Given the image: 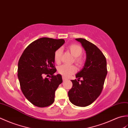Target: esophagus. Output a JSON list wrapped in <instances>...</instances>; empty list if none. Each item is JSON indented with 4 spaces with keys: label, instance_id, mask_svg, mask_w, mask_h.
I'll return each mask as SVG.
<instances>
[{
    "label": "esophagus",
    "instance_id": "1",
    "mask_svg": "<svg viewBox=\"0 0 128 128\" xmlns=\"http://www.w3.org/2000/svg\"><path fill=\"white\" fill-rule=\"evenodd\" d=\"M62 79H63V81H64V82L67 80V79H66V78H65V77H64V76H62Z\"/></svg>",
    "mask_w": 128,
    "mask_h": 128
}]
</instances>
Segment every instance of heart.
Segmentation results:
<instances>
[{"instance_id":"b5f03b06","label":"heart","mask_w":128,"mask_h":128,"mask_svg":"<svg viewBox=\"0 0 128 128\" xmlns=\"http://www.w3.org/2000/svg\"><path fill=\"white\" fill-rule=\"evenodd\" d=\"M67 50L73 55L74 58V62L79 67H82L84 64V60L81 56L83 53V49L78 44H72L67 47ZM62 51L61 49H58L55 51L54 55L55 62L57 64H60L61 62ZM58 73L64 77H69L71 75L76 72V68L73 65H62L58 68Z\"/></svg>"}]
</instances>
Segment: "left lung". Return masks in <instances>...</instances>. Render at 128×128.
<instances>
[{
  "label": "left lung",
  "mask_w": 128,
  "mask_h": 128,
  "mask_svg": "<svg viewBox=\"0 0 128 128\" xmlns=\"http://www.w3.org/2000/svg\"><path fill=\"white\" fill-rule=\"evenodd\" d=\"M80 42L86 54V61L81 70L76 73L78 80H72V88L68 92L70 102L76 106L86 107L101 94L107 74L106 59L95 45L83 38ZM80 78L82 79L80 81Z\"/></svg>",
  "instance_id": "8db88e82"
}]
</instances>
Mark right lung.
<instances>
[{
  "label": "right lung",
  "mask_w": 128,
  "mask_h": 128,
  "mask_svg": "<svg viewBox=\"0 0 128 128\" xmlns=\"http://www.w3.org/2000/svg\"><path fill=\"white\" fill-rule=\"evenodd\" d=\"M64 43L63 39L42 38L26 48L18 63V76L21 89L27 100L39 107L49 106L55 100V92L62 83L56 69L54 55ZM50 74V79L43 78ZM48 76V75H47Z\"/></svg>",
  "instance_id": "right-lung-1"
}]
</instances>
